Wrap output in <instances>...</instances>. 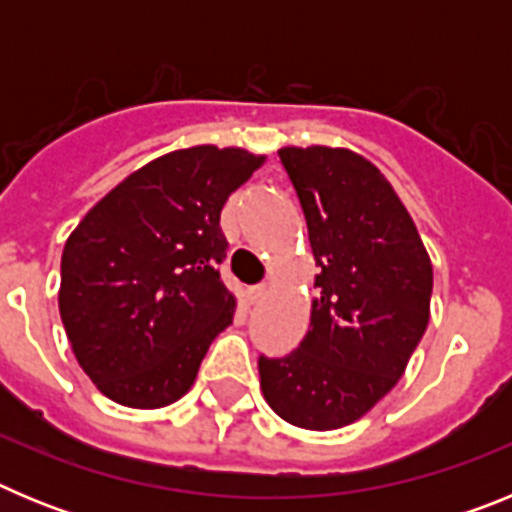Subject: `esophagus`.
<instances>
[{"instance_id":"34e87169","label":"esophagus","mask_w":512,"mask_h":512,"mask_svg":"<svg viewBox=\"0 0 512 512\" xmlns=\"http://www.w3.org/2000/svg\"><path fill=\"white\" fill-rule=\"evenodd\" d=\"M264 295H266L264 284H253V287L246 289L248 305H256V302H261V297H264Z\"/></svg>"}]
</instances>
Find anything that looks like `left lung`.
<instances>
[{
	"mask_svg": "<svg viewBox=\"0 0 512 512\" xmlns=\"http://www.w3.org/2000/svg\"><path fill=\"white\" fill-rule=\"evenodd\" d=\"M307 223L310 330L282 359L259 356L271 410L310 431L354 423L402 377L431 315L433 266L382 171L348 148H282Z\"/></svg>",
	"mask_w": 512,
	"mask_h": 512,
	"instance_id": "1",
	"label": "left lung"
}]
</instances>
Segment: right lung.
<instances>
[{
    "label": "right lung",
    "mask_w": 512,
    "mask_h": 512,
    "mask_svg": "<svg viewBox=\"0 0 512 512\" xmlns=\"http://www.w3.org/2000/svg\"><path fill=\"white\" fill-rule=\"evenodd\" d=\"M264 164L243 148L156 158L84 215L61 256V310L79 366L128 408H164L192 387L233 323L220 212Z\"/></svg>",
    "instance_id": "add662e5"
}]
</instances>
